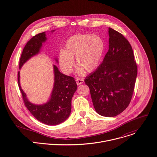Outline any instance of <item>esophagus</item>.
<instances>
[{
  "label": "esophagus",
  "mask_w": 157,
  "mask_h": 157,
  "mask_svg": "<svg viewBox=\"0 0 157 157\" xmlns=\"http://www.w3.org/2000/svg\"><path fill=\"white\" fill-rule=\"evenodd\" d=\"M84 82V79L83 78H77L76 79V83L78 85H81L82 83H83Z\"/></svg>",
  "instance_id": "obj_1"
}]
</instances>
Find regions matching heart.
Here are the masks:
<instances>
[{"label": "heart", "instance_id": "obj_1", "mask_svg": "<svg viewBox=\"0 0 157 157\" xmlns=\"http://www.w3.org/2000/svg\"><path fill=\"white\" fill-rule=\"evenodd\" d=\"M104 50V41L97 34L74 35L67 39L64 50L59 53V65L64 72L71 73L75 58L78 74H83L85 69L91 72L101 62Z\"/></svg>", "mask_w": 157, "mask_h": 157}]
</instances>
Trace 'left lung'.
<instances>
[{
  "mask_svg": "<svg viewBox=\"0 0 157 157\" xmlns=\"http://www.w3.org/2000/svg\"><path fill=\"white\" fill-rule=\"evenodd\" d=\"M109 50L102 64L85 79L96 112L112 117L129 104L137 68L132 48L120 33L109 28Z\"/></svg>",
  "mask_w": 157,
  "mask_h": 157,
  "instance_id": "1",
  "label": "left lung"
}]
</instances>
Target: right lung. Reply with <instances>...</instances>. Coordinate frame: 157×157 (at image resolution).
I'll return each instance as SVG.
<instances>
[{
	"label": "right lung",
	"mask_w": 157,
	"mask_h": 157,
	"mask_svg": "<svg viewBox=\"0 0 157 157\" xmlns=\"http://www.w3.org/2000/svg\"><path fill=\"white\" fill-rule=\"evenodd\" d=\"M52 32H54V30ZM47 40L45 32L34 36L25 45L20 59V69L33 56L39 53L42 44ZM58 63V59L55 58ZM54 85L49 101L44 104L37 105L29 101L26 93L21 89L20 72H18V83L21 92L25 106L39 121L48 125H57L67 119L71 112L72 98L77 89L74 78L66 75L53 65Z\"/></svg>",
	"instance_id": "1"
}]
</instances>
